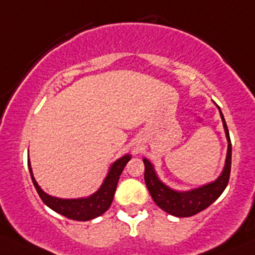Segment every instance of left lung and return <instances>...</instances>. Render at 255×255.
Wrapping results in <instances>:
<instances>
[{
    "mask_svg": "<svg viewBox=\"0 0 255 255\" xmlns=\"http://www.w3.org/2000/svg\"><path fill=\"white\" fill-rule=\"evenodd\" d=\"M222 125H224L225 133H226L227 141H229V148H227L226 162H225L224 171L211 183L205 184V186L199 187V188L192 189L187 192H178L175 189L170 188L168 186L163 184L156 176L154 170V166L148 159L144 157V179L148 187L150 195L159 208L166 211L170 215L177 216V218H188L195 214L200 213L202 210L208 208L209 205L213 204L216 199L222 194V192L226 188L230 179V173H231V156H232V145L231 139H230V133L227 129V125L225 122L224 115L220 111Z\"/></svg>",
    "mask_w": 255,
    "mask_h": 255,
    "instance_id": "obj_1",
    "label": "left lung"
}]
</instances>
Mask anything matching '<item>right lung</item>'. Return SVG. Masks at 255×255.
<instances>
[{
	"mask_svg": "<svg viewBox=\"0 0 255 255\" xmlns=\"http://www.w3.org/2000/svg\"><path fill=\"white\" fill-rule=\"evenodd\" d=\"M130 160V155L127 154L125 156L120 157L116 160L110 167L109 173L106 178L104 179V183L101 184L100 189L88 198H78V199H61V198L51 197L46 194L39 184L36 183L35 178L31 171L30 161H28L29 172H30L31 179H33L34 187H35L37 194L41 198L42 202L45 203L50 209H52L56 213L66 216L71 220L76 221H88L103 215L104 213L110 208L112 200H114L115 192H116L117 183L123 168Z\"/></svg>",
	"mask_w": 255,
	"mask_h": 255,
	"instance_id": "obj_1",
	"label": "right lung"
}]
</instances>
